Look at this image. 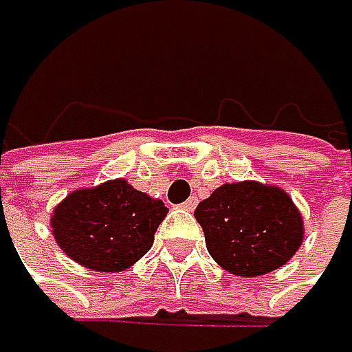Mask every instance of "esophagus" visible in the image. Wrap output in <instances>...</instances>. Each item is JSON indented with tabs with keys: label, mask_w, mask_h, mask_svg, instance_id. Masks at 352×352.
Wrapping results in <instances>:
<instances>
[{
	"label": "esophagus",
	"mask_w": 352,
	"mask_h": 352,
	"mask_svg": "<svg viewBox=\"0 0 352 352\" xmlns=\"http://www.w3.org/2000/svg\"><path fill=\"white\" fill-rule=\"evenodd\" d=\"M180 207H182V209H186V211H192V209L197 207V199H188V201H184Z\"/></svg>",
	"instance_id": "obj_1"
}]
</instances>
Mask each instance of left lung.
<instances>
[{
  "label": "left lung",
  "instance_id": "1",
  "mask_svg": "<svg viewBox=\"0 0 352 352\" xmlns=\"http://www.w3.org/2000/svg\"><path fill=\"white\" fill-rule=\"evenodd\" d=\"M195 217L213 261L243 278L286 265L305 239L302 215L292 197L257 180L217 186L197 205Z\"/></svg>",
  "mask_w": 352,
  "mask_h": 352
}]
</instances>
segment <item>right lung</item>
<instances>
[{
	"mask_svg": "<svg viewBox=\"0 0 352 352\" xmlns=\"http://www.w3.org/2000/svg\"><path fill=\"white\" fill-rule=\"evenodd\" d=\"M168 215L162 199L137 190L124 178L68 192L52 213L58 247L93 272H124L153 245Z\"/></svg>",
	"mask_w": 352,
	"mask_h": 352,
	"instance_id": "add662e5",
	"label": "right lung"
}]
</instances>
